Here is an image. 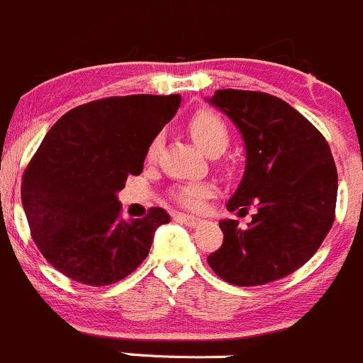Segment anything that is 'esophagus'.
I'll list each match as a JSON object with an SVG mask.
<instances>
[{"label": "esophagus", "instance_id": "34e87169", "mask_svg": "<svg viewBox=\"0 0 363 363\" xmlns=\"http://www.w3.org/2000/svg\"><path fill=\"white\" fill-rule=\"evenodd\" d=\"M177 220H182L183 224L190 225V228H197V225L203 224V220L197 217H192V215H186V213H177Z\"/></svg>", "mask_w": 363, "mask_h": 363}]
</instances>
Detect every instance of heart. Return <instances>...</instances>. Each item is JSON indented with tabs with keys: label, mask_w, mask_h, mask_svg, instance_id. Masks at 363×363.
Instances as JSON below:
<instances>
[{
	"label": "heart",
	"mask_w": 363,
	"mask_h": 363,
	"mask_svg": "<svg viewBox=\"0 0 363 363\" xmlns=\"http://www.w3.org/2000/svg\"><path fill=\"white\" fill-rule=\"evenodd\" d=\"M189 132L192 135L194 143L203 150L206 155H220L229 145V132L224 121L217 116V114L210 113V111H201V113L194 114L189 121ZM164 145V135L157 134L153 135L152 141L148 143L146 148V160L153 162L159 157L160 150ZM211 194V186L206 183H192V185H185L174 192L178 203H182L186 208H199L203 204L204 197Z\"/></svg>",
	"instance_id": "b5f03b06"
}]
</instances>
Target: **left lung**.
I'll return each instance as SVG.
<instances>
[{
  "instance_id": "1",
  "label": "left lung",
  "mask_w": 363,
  "mask_h": 363,
  "mask_svg": "<svg viewBox=\"0 0 363 363\" xmlns=\"http://www.w3.org/2000/svg\"><path fill=\"white\" fill-rule=\"evenodd\" d=\"M238 127L245 171L228 210L257 208L247 229L224 218V242L208 256L229 284L263 286L303 267L333 224L337 169L321 132L279 96L217 89L211 99Z\"/></svg>"
}]
</instances>
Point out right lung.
I'll list each match as a JSON object with an SVG mask.
<instances>
[{
	"label": "right lung",
	"mask_w": 363,
	"mask_h": 363,
	"mask_svg": "<svg viewBox=\"0 0 363 363\" xmlns=\"http://www.w3.org/2000/svg\"><path fill=\"white\" fill-rule=\"evenodd\" d=\"M180 95H128L68 111L24 171L21 199L45 259L72 281L109 286L146 259L162 208L123 220L118 192L141 174L153 135L177 114Z\"/></svg>",
	"instance_id": "right-lung-1"
}]
</instances>
